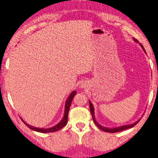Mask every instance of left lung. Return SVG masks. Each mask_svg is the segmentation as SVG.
<instances>
[{"label":"left lung","instance_id":"8db88e82","mask_svg":"<svg viewBox=\"0 0 158 158\" xmlns=\"http://www.w3.org/2000/svg\"><path fill=\"white\" fill-rule=\"evenodd\" d=\"M134 40L136 41V42H138L137 40L134 39ZM139 43V42H138ZM141 48H143V50H144L145 52H146V50H145L144 48L143 47V45L140 44ZM89 108H90V112H91V114L92 116V118H93V121H94V123H95V125H96L98 127L99 129H101L102 131H106V132H109V133H115V132H118V131H123V130H127V129H129V128H131L133 127L134 126H135L136 124H137L139 121L140 120H138L136 121V123H134V124H131V125H124V126H121V127H115V128H112V129H108V128H106V127H103L101 126L99 123H98L96 120H95V118H94V108H93V106L92 104V103L89 102Z\"/></svg>","mask_w":158,"mask_h":158}]
</instances>
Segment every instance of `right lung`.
<instances>
[{
	"label": "right lung",
	"instance_id": "obj_1",
	"mask_svg": "<svg viewBox=\"0 0 158 158\" xmlns=\"http://www.w3.org/2000/svg\"><path fill=\"white\" fill-rule=\"evenodd\" d=\"M76 93H77L76 91H73L71 94H70L69 97L68 98V99L66 100V102L65 110H64V115L63 119H62L61 122L59 123L58 125H55V127H51V128H49V129H40V128L33 127L30 126L29 125H28V124L26 123L24 121L22 120H22L23 121V123H24L25 125L28 127V128H30L31 130H32L38 131V132L50 133V132H55V131L59 130L60 129L63 128L66 125L67 123H68V114H69V108H70V106H71V103L72 100H73L75 95L76 94Z\"/></svg>",
	"mask_w": 158,
	"mask_h": 158
}]
</instances>
